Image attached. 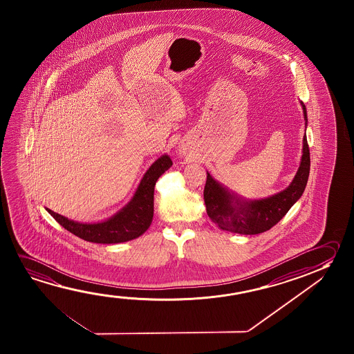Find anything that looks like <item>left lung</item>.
I'll return each instance as SVG.
<instances>
[{
    "instance_id": "left-lung-1",
    "label": "left lung",
    "mask_w": 354,
    "mask_h": 354,
    "mask_svg": "<svg viewBox=\"0 0 354 354\" xmlns=\"http://www.w3.org/2000/svg\"><path fill=\"white\" fill-rule=\"evenodd\" d=\"M301 104L307 126L306 106ZM310 174V149L306 134L302 140L301 162L290 185L283 192L264 198H245L228 190L207 171L203 190L206 211L214 225L223 231L239 234H258L270 230L284 217L305 192Z\"/></svg>"
}]
</instances>
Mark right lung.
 I'll return each mask as SVG.
<instances>
[{"mask_svg":"<svg viewBox=\"0 0 354 354\" xmlns=\"http://www.w3.org/2000/svg\"><path fill=\"white\" fill-rule=\"evenodd\" d=\"M173 165L168 154L151 164L140 180L131 201L107 220L87 223L69 220L47 209L65 230L93 243H123L138 238L151 226L154 214V186L157 180Z\"/></svg>","mask_w":354,"mask_h":354,"instance_id":"right-lung-1","label":"right lung"}]
</instances>
